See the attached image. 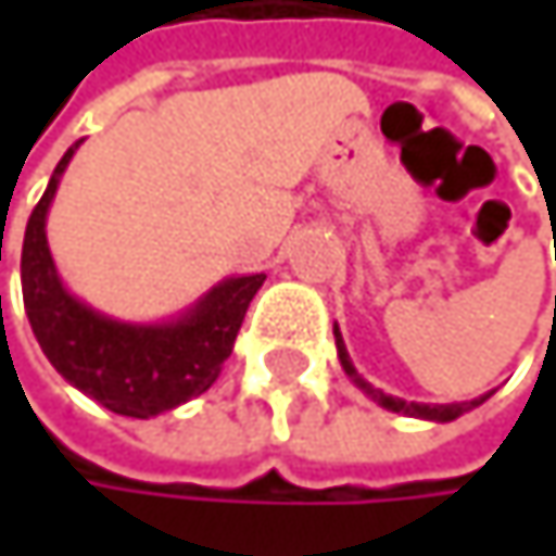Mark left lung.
<instances>
[{
  "instance_id": "8db88e82",
  "label": "left lung",
  "mask_w": 556,
  "mask_h": 556,
  "mask_svg": "<svg viewBox=\"0 0 556 556\" xmlns=\"http://www.w3.org/2000/svg\"><path fill=\"white\" fill-rule=\"evenodd\" d=\"M334 344H338V361H341V367H344V374L354 380V387L361 389L364 395H370L377 405H383L387 412H399V415H408V418H421V421H454V418H460V415H467L470 408H477L480 402H486L490 399V392L486 395H480V399H470V402H447V405H438V402H405V399H399V395H389L383 389L370 387L361 374H357V367H354V361H351V354H348V344H344V338H341V328L334 325Z\"/></svg>"
}]
</instances>
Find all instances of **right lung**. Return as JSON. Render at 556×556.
Returning a JSON list of instances; mask_svg holds the SVG:
<instances>
[{
	"mask_svg": "<svg viewBox=\"0 0 556 556\" xmlns=\"http://www.w3.org/2000/svg\"><path fill=\"white\" fill-rule=\"evenodd\" d=\"M76 141L51 173L22 244V295L31 331L54 370L115 415L154 418L202 395L222 374L244 312L267 274L228 277L161 321H125L86 305L56 274L48 212Z\"/></svg>",
	"mask_w": 556,
	"mask_h": 556,
	"instance_id": "obj_1",
	"label": "right lung"
}]
</instances>
